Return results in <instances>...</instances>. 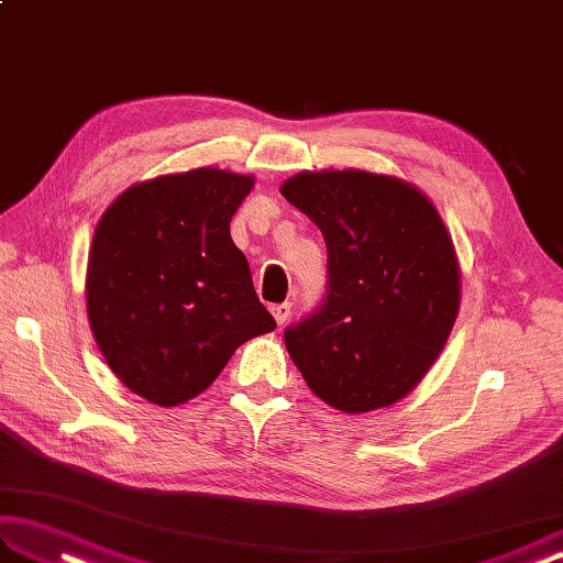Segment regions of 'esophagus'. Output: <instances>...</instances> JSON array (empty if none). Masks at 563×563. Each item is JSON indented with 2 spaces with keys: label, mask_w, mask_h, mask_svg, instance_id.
Masks as SVG:
<instances>
[{
  "label": "esophagus",
  "mask_w": 563,
  "mask_h": 563,
  "mask_svg": "<svg viewBox=\"0 0 563 563\" xmlns=\"http://www.w3.org/2000/svg\"><path fill=\"white\" fill-rule=\"evenodd\" d=\"M271 314L275 317V324L278 327H285V321L290 319V314H292V305L290 302H285V305H275V307H271Z\"/></svg>",
  "instance_id": "esophagus-1"
}]
</instances>
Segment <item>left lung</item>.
Segmentation results:
<instances>
[{"instance_id":"8db88e82","label":"left lung","mask_w":563,"mask_h":563,"mask_svg":"<svg viewBox=\"0 0 563 563\" xmlns=\"http://www.w3.org/2000/svg\"><path fill=\"white\" fill-rule=\"evenodd\" d=\"M280 194L327 242L329 295L285 331L321 401L365 413L404 399L445 349L462 300L457 251L421 188L363 169L300 172Z\"/></svg>"}]
</instances>
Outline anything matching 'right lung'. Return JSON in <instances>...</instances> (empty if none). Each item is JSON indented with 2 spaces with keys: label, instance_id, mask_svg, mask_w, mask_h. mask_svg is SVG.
<instances>
[{
  "label": "right lung",
  "instance_id": "1",
  "mask_svg": "<svg viewBox=\"0 0 563 563\" xmlns=\"http://www.w3.org/2000/svg\"><path fill=\"white\" fill-rule=\"evenodd\" d=\"M256 178L214 166L118 196L87 263V317L113 375L157 406L206 391L239 345L275 329L230 222Z\"/></svg>",
  "mask_w": 563,
  "mask_h": 563
}]
</instances>
